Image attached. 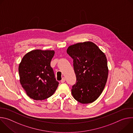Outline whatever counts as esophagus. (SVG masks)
Instances as JSON below:
<instances>
[{
    "mask_svg": "<svg viewBox=\"0 0 133 133\" xmlns=\"http://www.w3.org/2000/svg\"><path fill=\"white\" fill-rule=\"evenodd\" d=\"M65 82V78H63L61 80V83H64Z\"/></svg>",
    "mask_w": 133,
    "mask_h": 133,
    "instance_id": "34e87169",
    "label": "esophagus"
}]
</instances>
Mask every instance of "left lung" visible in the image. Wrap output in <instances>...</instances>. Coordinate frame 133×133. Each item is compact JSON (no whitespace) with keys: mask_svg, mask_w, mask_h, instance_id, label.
I'll return each instance as SVG.
<instances>
[{"mask_svg":"<svg viewBox=\"0 0 133 133\" xmlns=\"http://www.w3.org/2000/svg\"><path fill=\"white\" fill-rule=\"evenodd\" d=\"M67 54L73 59L76 83L72 86L74 98L82 104L95 101L107 82L108 69L106 55L91 42L79 43L68 47Z\"/></svg>","mask_w":133,"mask_h":133,"instance_id":"obj_1","label":"left lung"}]
</instances>
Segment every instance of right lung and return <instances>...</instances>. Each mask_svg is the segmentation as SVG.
<instances>
[{"label":"right lung","instance_id":"right-lung-1","mask_svg":"<svg viewBox=\"0 0 133 133\" xmlns=\"http://www.w3.org/2000/svg\"><path fill=\"white\" fill-rule=\"evenodd\" d=\"M54 50L35 49L27 53L19 65L20 83L27 95L36 101L52 96L59 83L50 66Z\"/></svg>","mask_w":133,"mask_h":133}]
</instances>
